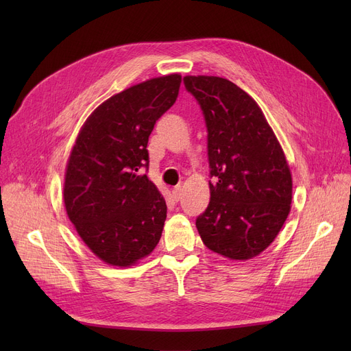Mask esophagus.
<instances>
[{
  "label": "esophagus",
  "instance_id": "1",
  "mask_svg": "<svg viewBox=\"0 0 351 351\" xmlns=\"http://www.w3.org/2000/svg\"><path fill=\"white\" fill-rule=\"evenodd\" d=\"M182 195H183V191H182L180 186H176V188L172 189V197H173L176 202H179V200L182 199Z\"/></svg>",
  "mask_w": 351,
  "mask_h": 351
}]
</instances>
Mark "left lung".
Segmentation results:
<instances>
[{"mask_svg":"<svg viewBox=\"0 0 351 351\" xmlns=\"http://www.w3.org/2000/svg\"><path fill=\"white\" fill-rule=\"evenodd\" d=\"M208 129L210 202L196 219L205 246L246 261L278 236L290 212L291 175L262 109L219 77H185Z\"/></svg>","mask_w":351,"mask_h":351,"instance_id":"8db88e82","label":"left lung"}]
</instances>
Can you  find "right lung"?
Returning a JSON list of instances; mask_svg holds the SVG:
<instances>
[{"label": "right lung", "mask_w": 351, "mask_h": 351, "mask_svg": "<svg viewBox=\"0 0 351 351\" xmlns=\"http://www.w3.org/2000/svg\"><path fill=\"white\" fill-rule=\"evenodd\" d=\"M182 77L154 78L101 104L84 123L68 159L64 202L85 245L108 265L126 267L162 236L166 202L146 175L147 139L176 101Z\"/></svg>", "instance_id": "right-lung-1"}]
</instances>
